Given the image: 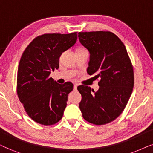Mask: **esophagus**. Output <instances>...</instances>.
Listing matches in <instances>:
<instances>
[{
  "mask_svg": "<svg viewBox=\"0 0 153 153\" xmlns=\"http://www.w3.org/2000/svg\"><path fill=\"white\" fill-rule=\"evenodd\" d=\"M77 87H78V85L74 84V85H73V89H74V90H76Z\"/></svg>",
  "mask_w": 153,
  "mask_h": 153,
  "instance_id": "esophagus-1",
  "label": "esophagus"
}]
</instances>
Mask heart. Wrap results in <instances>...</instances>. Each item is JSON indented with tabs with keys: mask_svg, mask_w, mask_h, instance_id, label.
Returning a JSON list of instances; mask_svg holds the SVG:
<instances>
[{
	"mask_svg": "<svg viewBox=\"0 0 153 153\" xmlns=\"http://www.w3.org/2000/svg\"><path fill=\"white\" fill-rule=\"evenodd\" d=\"M80 49H81V48H80Z\"/></svg>",
	"mask_w": 153,
	"mask_h": 153,
	"instance_id": "b5f03b06",
	"label": "heart"
}]
</instances>
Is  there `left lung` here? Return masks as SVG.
<instances>
[{
	"mask_svg": "<svg viewBox=\"0 0 153 153\" xmlns=\"http://www.w3.org/2000/svg\"><path fill=\"white\" fill-rule=\"evenodd\" d=\"M80 43L90 54L87 73L99 79L97 91L80 85L79 107L85 120L105 125L123 113L132 93L134 69L125 45L110 31L80 32Z\"/></svg>",
	"mask_w": 153,
	"mask_h": 153,
	"instance_id": "left-lung-1",
	"label": "left lung"
}]
</instances>
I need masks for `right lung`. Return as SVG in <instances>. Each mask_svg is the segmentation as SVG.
I'll list each match as a JSON object with an SVG mask.
<instances>
[{"label": "right lung", "instance_id": "obj_1", "mask_svg": "<svg viewBox=\"0 0 153 153\" xmlns=\"http://www.w3.org/2000/svg\"><path fill=\"white\" fill-rule=\"evenodd\" d=\"M77 38V32L43 34L34 38L22 54L17 71V95L28 115L40 125H54L64 115L73 85L58 84L50 74L59 68L60 56Z\"/></svg>", "mask_w": 153, "mask_h": 153}]
</instances>
